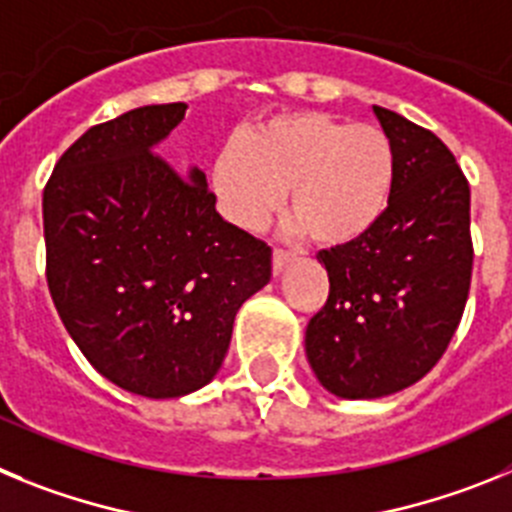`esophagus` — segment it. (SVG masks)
<instances>
[{"label":"esophagus","mask_w":512,"mask_h":512,"mask_svg":"<svg viewBox=\"0 0 512 512\" xmlns=\"http://www.w3.org/2000/svg\"><path fill=\"white\" fill-rule=\"evenodd\" d=\"M289 261H295V253L284 251V248H274V256H271V266H274V274H282L284 266Z\"/></svg>","instance_id":"obj_1"}]
</instances>
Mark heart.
Listing matches in <instances>:
<instances>
[{"instance_id":"1","label":"heart","mask_w":512,"mask_h":512,"mask_svg":"<svg viewBox=\"0 0 512 512\" xmlns=\"http://www.w3.org/2000/svg\"><path fill=\"white\" fill-rule=\"evenodd\" d=\"M210 182L225 217L256 230L289 187L295 228L325 246L364 235L390 205L395 151L374 125L323 112H287L248 130L212 161Z\"/></svg>"}]
</instances>
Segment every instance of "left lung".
I'll return each instance as SVG.
<instances>
[{"instance_id": "obj_1", "label": "left lung", "mask_w": 512, "mask_h": 512, "mask_svg": "<svg viewBox=\"0 0 512 512\" xmlns=\"http://www.w3.org/2000/svg\"><path fill=\"white\" fill-rule=\"evenodd\" d=\"M395 151L390 205L364 235L320 251L330 292L305 330L312 372L346 400L400 392L449 348L472 284L469 182L431 130L374 104Z\"/></svg>"}]
</instances>
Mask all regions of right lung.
<instances>
[{"label":"right lung","mask_w":512,"mask_h":512,"mask_svg":"<svg viewBox=\"0 0 512 512\" xmlns=\"http://www.w3.org/2000/svg\"><path fill=\"white\" fill-rule=\"evenodd\" d=\"M187 104L94 125L43 192L45 277L69 336L102 377L166 400L200 390L228 354L235 312L271 279V248L215 210L197 166L156 146Z\"/></svg>","instance_id":"right-lung-1"}]
</instances>
